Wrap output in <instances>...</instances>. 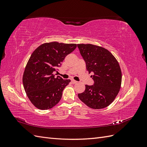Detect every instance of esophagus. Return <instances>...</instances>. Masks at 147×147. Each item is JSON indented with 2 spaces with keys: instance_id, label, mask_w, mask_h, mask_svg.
<instances>
[{
  "instance_id": "34e87169",
  "label": "esophagus",
  "mask_w": 147,
  "mask_h": 147,
  "mask_svg": "<svg viewBox=\"0 0 147 147\" xmlns=\"http://www.w3.org/2000/svg\"><path fill=\"white\" fill-rule=\"evenodd\" d=\"M71 82H72L73 84H75V83H77L78 82L75 80H71Z\"/></svg>"
}]
</instances>
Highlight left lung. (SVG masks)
I'll use <instances>...</instances> for the list:
<instances>
[{"label":"left lung","instance_id":"obj_1","mask_svg":"<svg viewBox=\"0 0 147 147\" xmlns=\"http://www.w3.org/2000/svg\"><path fill=\"white\" fill-rule=\"evenodd\" d=\"M77 47L94 84H86L85 90L78 94L89 107L100 109L109 106L119 91L121 71L115 57L106 49L91 44H78Z\"/></svg>","mask_w":147,"mask_h":147}]
</instances>
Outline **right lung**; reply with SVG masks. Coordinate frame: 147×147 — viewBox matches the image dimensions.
Masks as SVG:
<instances>
[{"label": "right lung", "instance_id": "add662e5", "mask_svg": "<svg viewBox=\"0 0 147 147\" xmlns=\"http://www.w3.org/2000/svg\"><path fill=\"white\" fill-rule=\"evenodd\" d=\"M76 47V44L46 43L31 55L24 70L23 83L28 98L37 108L50 109L60 101L70 80L56 77L54 74L59 70L66 56Z\"/></svg>", "mask_w": 147, "mask_h": 147}]
</instances>
